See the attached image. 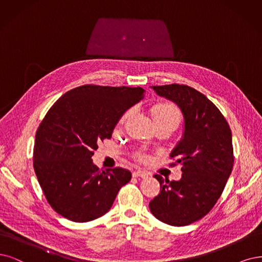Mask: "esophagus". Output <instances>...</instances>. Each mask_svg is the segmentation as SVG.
<instances>
[{"instance_id":"esophagus-1","label":"esophagus","mask_w":262,"mask_h":262,"mask_svg":"<svg viewBox=\"0 0 262 262\" xmlns=\"http://www.w3.org/2000/svg\"><path fill=\"white\" fill-rule=\"evenodd\" d=\"M134 177H141V178H147L149 177V172L148 171H143V170H135L133 172Z\"/></svg>"}]
</instances>
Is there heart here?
<instances>
[{
	"instance_id": "obj_1",
	"label": "heart",
	"mask_w": 262,
	"mask_h": 262,
	"mask_svg": "<svg viewBox=\"0 0 262 262\" xmlns=\"http://www.w3.org/2000/svg\"><path fill=\"white\" fill-rule=\"evenodd\" d=\"M152 114H153V119L156 122L159 121H169L172 123H179V112L177 108L173 104L168 103V102H161L156 104L152 108ZM129 116V111L126 112L121 119V124H123L127 118ZM138 157L140 159H143L144 156L143 154H138Z\"/></svg>"
}]
</instances>
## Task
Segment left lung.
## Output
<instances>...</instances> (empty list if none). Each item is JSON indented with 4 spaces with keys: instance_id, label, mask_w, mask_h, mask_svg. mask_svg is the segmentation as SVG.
<instances>
[{
    "instance_id": "obj_1",
    "label": "left lung",
    "mask_w": 262,
    "mask_h": 262,
    "mask_svg": "<svg viewBox=\"0 0 262 262\" xmlns=\"http://www.w3.org/2000/svg\"><path fill=\"white\" fill-rule=\"evenodd\" d=\"M151 89L178 105L185 128L170 153L181 164V179L154 175L161 192L149 208L164 224L188 226L208 214L226 187L234 162L231 129L217 106L192 87L170 84Z\"/></svg>"
}]
</instances>
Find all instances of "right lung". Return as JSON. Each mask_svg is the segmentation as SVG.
<instances>
[{
    "label": "right lung",
    "mask_w": 262,
    "mask_h": 262,
    "mask_svg": "<svg viewBox=\"0 0 262 262\" xmlns=\"http://www.w3.org/2000/svg\"><path fill=\"white\" fill-rule=\"evenodd\" d=\"M143 95L141 87L83 85L63 94L48 110L35 135L33 167L58 214L87 222L110 210L132 173L122 167L101 171L92 157Z\"/></svg>",
    "instance_id": "obj_1"
}]
</instances>
